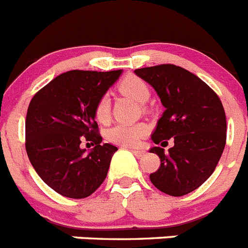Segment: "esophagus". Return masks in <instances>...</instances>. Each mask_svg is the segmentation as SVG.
Listing matches in <instances>:
<instances>
[{
	"label": "esophagus",
	"instance_id": "34e87169",
	"mask_svg": "<svg viewBox=\"0 0 248 248\" xmlns=\"http://www.w3.org/2000/svg\"><path fill=\"white\" fill-rule=\"evenodd\" d=\"M130 150H132L133 153H134V155H137V156H143L144 155V150H141V149H132V148H130Z\"/></svg>",
	"mask_w": 248,
	"mask_h": 248
}]
</instances>
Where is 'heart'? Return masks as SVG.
Returning a JSON list of instances; mask_svg holds the SVG:
<instances>
[{
  "label": "heart",
  "instance_id": "obj_1",
  "mask_svg": "<svg viewBox=\"0 0 248 248\" xmlns=\"http://www.w3.org/2000/svg\"><path fill=\"white\" fill-rule=\"evenodd\" d=\"M119 90L124 95L129 96L138 103H145L149 98V88L141 79L137 76H128L120 82ZM110 109L109 99L107 95H103L95 105V118L101 123L109 120ZM149 132L147 124L137 123V124H116L110 128L107 137L111 143L120 144L123 147H137L139 141L144 138Z\"/></svg>",
  "mask_w": 248,
  "mask_h": 248
}]
</instances>
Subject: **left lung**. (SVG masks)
Segmentation results:
<instances>
[{
  "label": "left lung",
  "mask_w": 248,
  "mask_h": 248,
  "mask_svg": "<svg viewBox=\"0 0 248 248\" xmlns=\"http://www.w3.org/2000/svg\"><path fill=\"white\" fill-rule=\"evenodd\" d=\"M134 73L153 86L166 108L152 139L162 146L170 138L175 140L168 152L161 147L150 149L160 159L150 181L169 196L190 193L215 172L225 149L227 124L223 105L206 82L181 66L163 63Z\"/></svg>",
  "instance_id": "left-lung-1"
}]
</instances>
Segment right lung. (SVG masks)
Returning <instances> with one entry per match:
<instances>
[{
    "mask_svg": "<svg viewBox=\"0 0 248 248\" xmlns=\"http://www.w3.org/2000/svg\"><path fill=\"white\" fill-rule=\"evenodd\" d=\"M120 74L122 70H71L56 76L30 101L27 155L40 178L61 196L85 198L107 178L118 148L101 143L95 105ZM81 141L95 147L85 154L79 148Z\"/></svg>",
    "mask_w": 248,
    "mask_h": 248,
    "instance_id": "add662e5",
    "label": "right lung"
}]
</instances>
